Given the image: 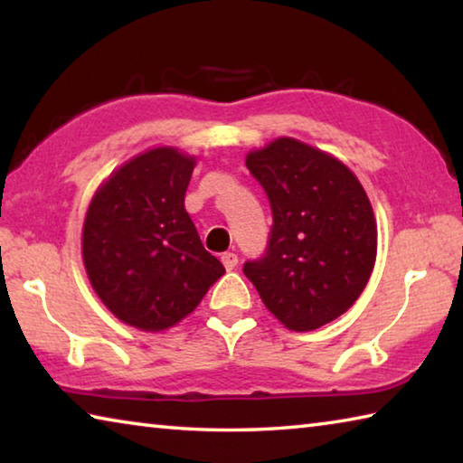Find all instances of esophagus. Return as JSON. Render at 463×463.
<instances>
[{"label": "esophagus", "instance_id": "obj_1", "mask_svg": "<svg viewBox=\"0 0 463 463\" xmlns=\"http://www.w3.org/2000/svg\"><path fill=\"white\" fill-rule=\"evenodd\" d=\"M221 261H222L224 268L231 271V269L237 268V263H239V257H237V253H222Z\"/></svg>", "mask_w": 463, "mask_h": 463}]
</instances>
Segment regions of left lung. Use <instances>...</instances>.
Wrapping results in <instances>:
<instances>
[{
	"label": "left lung",
	"mask_w": 463,
	"mask_h": 463,
	"mask_svg": "<svg viewBox=\"0 0 463 463\" xmlns=\"http://www.w3.org/2000/svg\"><path fill=\"white\" fill-rule=\"evenodd\" d=\"M273 224L263 257L242 265L268 310L307 333L347 312L372 276L378 229L359 179L325 151L278 138L247 155Z\"/></svg>",
	"instance_id": "1"
}]
</instances>
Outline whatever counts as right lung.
Returning a JSON list of instances; mask_svg holds the SVG:
<instances>
[{
    "instance_id": "obj_1",
    "label": "right lung",
    "mask_w": 463,
    "mask_h": 463,
    "mask_svg": "<svg viewBox=\"0 0 463 463\" xmlns=\"http://www.w3.org/2000/svg\"><path fill=\"white\" fill-rule=\"evenodd\" d=\"M195 156L156 146L114 171L85 214L83 263L116 318L140 331L177 325L224 268L203 249L184 200Z\"/></svg>"
}]
</instances>
